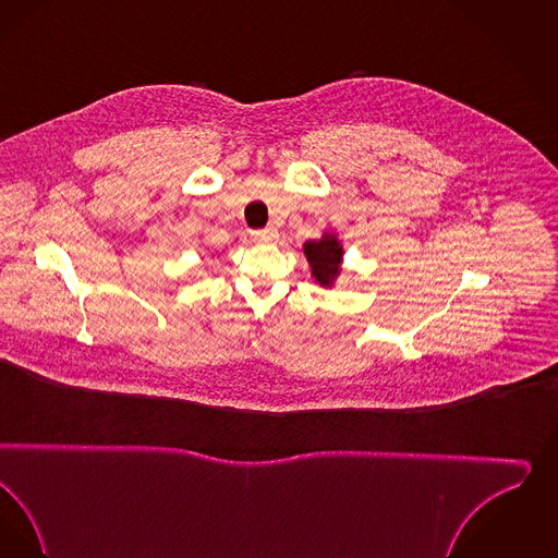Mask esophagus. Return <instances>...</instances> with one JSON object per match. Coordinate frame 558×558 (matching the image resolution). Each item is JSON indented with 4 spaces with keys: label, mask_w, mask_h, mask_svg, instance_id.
Instances as JSON below:
<instances>
[{
    "label": "esophagus",
    "mask_w": 558,
    "mask_h": 558,
    "mask_svg": "<svg viewBox=\"0 0 558 558\" xmlns=\"http://www.w3.org/2000/svg\"><path fill=\"white\" fill-rule=\"evenodd\" d=\"M251 236H253V241H257V243H274V241L278 239V231H276L274 227H268V229H264V231L251 232Z\"/></svg>",
    "instance_id": "obj_1"
}]
</instances>
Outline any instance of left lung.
Wrapping results in <instances>:
<instances>
[{
  "instance_id": "obj_1",
  "label": "left lung",
  "mask_w": 558,
  "mask_h": 558,
  "mask_svg": "<svg viewBox=\"0 0 558 558\" xmlns=\"http://www.w3.org/2000/svg\"><path fill=\"white\" fill-rule=\"evenodd\" d=\"M303 251L307 255L311 276L315 278V282L329 289L342 271L344 250H342L338 236L324 232V236L319 241H307L303 245Z\"/></svg>"
}]
</instances>
